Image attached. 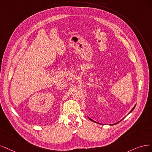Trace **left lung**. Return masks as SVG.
<instances>
[{"label":"left lung","instance_id":"8db88e82","mask_svg":"<svg viewBox=\"0 0 152 152\" xmlns=\"http://www.w3.org/2000/svg\"><path fill=\"white\" fill-rule=\"evenodd\" d=\"M135 107H136V105H134V107H133V109H132V110H131V111H130V112H129V114H130V113H131V112H132V111H133V110H134V108H135ZM88 118H89V119H90V121H93V122H95V121H94V120H92V119H90V117H88Z\"/></svg>","mask_w":152,"mask_h":152}]
</instances>
